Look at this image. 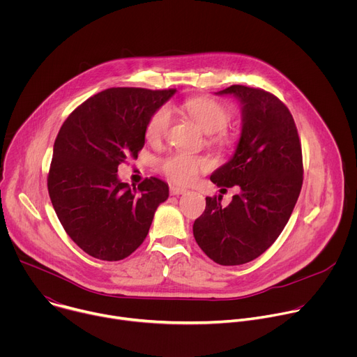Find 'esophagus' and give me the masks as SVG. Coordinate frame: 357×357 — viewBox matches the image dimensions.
I'll return each mask as SVG.
<instances>
[{
    "mask_svg": "<svg viewBox=\"0 0 357 357\" xmlns=\"http://www.w3.org/2000/svg\"><path fill=\"white\" fill-rule=\"evenodd\" d=\"M171 195H174V196H178V195H183V193H186L188 192V189H185V188H179V186H171Z\"/></svg>",
    "mask_w": 357,
    "mask_h": 357,
    "instance_id": "esophagus-1",
    "label": "esophagus"
}]
</instances>
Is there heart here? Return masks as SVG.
<instances>
[{
  "label": "heart",
  "instance_id": "1",
  "mask_svg": "<svg viewBox=\"0 0 357 357\" xmlns=\"http://www.w3.org/2000/svg\"><path fill=\"white\" fill-rule=\"evenodd\" d=\"M181 109H183L206 134H215L225 130L230 121V110L215 98H192L185 101ZM171 120L172 116L169 107L164 106L158 109L146 124V139L149 142L161 141L171 126ZM208 167L209 162L205 158L188 154V152H175L161 164L162 172L172 182L181 185L192 183Z\"/></svg>",
  "mask_w": 357,
  "mask_h": 357
}]
</instances>
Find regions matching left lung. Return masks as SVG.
Instances as JSON below:
<instances>
[{
  "label": "left lung",
  "mask_w": 357,
  "mask_h": 357,
  "mask_svg": "<svg viewBox=\"0 0 357 357\" xmlns=\"http://www.w3.org/2000/svg\"><path fill=\"white\" fill-rule=\"evenodd\" d=\"M216 94L240 103L241 132L234 154L211 181L237 185L240 193L227 206L222 195L208 196L193 236L215 263L240 266L261 256L288 223L302 186V151L294 119L274 94L240 84Z\"/></svg>",
  "instance_id": "1"
}]
</instances>
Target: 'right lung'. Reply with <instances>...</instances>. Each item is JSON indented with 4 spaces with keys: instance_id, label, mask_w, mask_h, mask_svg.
Returning a JSON list of instances; mask_svg holds the SVG:
<instances>
[{
    "instance_id": "1",
    "label": "right lung",
    "mask_w": 357,
    "mask_h": 357,
    "mask_svg": "<svg viewBox=\"0 0 357 357\" xmlns=\"http://www.w3.org/2000/svg\"><path fill=\"white\" fill-rule=\"evenodd\" d=\"M176 90L113 87L87 98L63 123L54 145L47 190L69 237L89 256L119 261L145 240L168 185L149 178L130 186L119 165L138 157L145 128Z\"/></svg>"
}]
</instances>
